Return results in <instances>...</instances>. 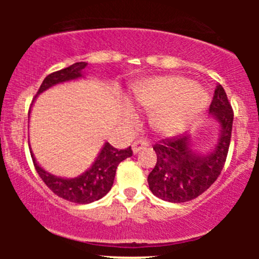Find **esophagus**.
<instances>
[{"mask_svg": "<svg viewBox=\"0 0 259 259\" xmlns=\"http://www.w3.org/2000/svg\"><path fill=\"white\" fill-rule=\"evenodd\" d=\"M148 145H149V144H148V142H146V140H143V139L135 140V142L133 143V145H132L133 153H134V154L139 153L140 150H143V149H145Z\"/></svg>", "mask_w": 259, "mask_h": 259, "instance_id": "34e87169", "label": "esophagus"}]
</instances>
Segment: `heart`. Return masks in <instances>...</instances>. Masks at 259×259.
I'll return each instance as SVG.
<instances>
[{"label":"heart","mask_w":259,"mask_h":259,"mask_svg":"<svg viewBox=\"0 0 259 259\" xmlns=\"http://www.w3.org/2000/svg\"><path fill=\"white\" fill-rule=\"evenodd\" d=\"M133 100L153 110L150 121L161 134L171 135L192 122L207 104V94L182 76H160L133 90Z\"/></svg>","instance_id":"1"}]
</instances>
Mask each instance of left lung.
I'll list each match as a JSON object with an SVG mask.
<instances>
[{
    "label": "left lung",
    "instance_id": "1",
    "mask_svg": "<svg viewBox=\"0 0 259 259\" xmlns=\"http://www.w3.org/2000/svg\"><path fill=\"white\" fill-rule=\"evenodd\" d=\"M209 113L221 124V138L209 155L199 156L190 149L188 135H178L153 146L156 164L148 177L151 193L170 203L195 199L221 176L226 164L233 126V109L221 83H217Z\"/></svg>",
    "mask_w": 259,
    "mask_h": 259
}]
</instances>
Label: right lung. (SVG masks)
Listing matches in <instances>:
<instances>
[{"label": "right lung", "mask_w": 259, "mask_h": 259, "mask_svg": "<svg viewBox=\"0 0 259 259\" xmlns=\"http://www.w3.org/2000/svg\"><path fill=\"white\" fill-rule=\"evenodd\" d=\"M86 65H88L86 62H76L71 66L65 67V69L48 75L41 83L37 94L42 93L46 89L51 88L59 82L74 80L82 76L81 71L85 69ZM132 155V146L124 149V150H117L113 145L106 143L104 148L101 149L100 154L96 158L93 166L89 170H86L82 176L74 179H62L51 176L36 163L33 155L31 156H32L33 166H35L38 176L55 194L59 195L62 199L69 200V202L77 203V204H88V203L95 202V200H99L104 195L108 194L109 190L113 187L117 165Z\"/></svg>", "instance_id": "add662e5"}]
</instances>
